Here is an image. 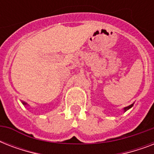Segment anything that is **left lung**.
Masks as SVG:
<instances>
[{
	"instance_id": "8db88e82",
	"label": "left lung",
	"mask_w": 154,
	"mask_h": 154,
	"mask_svg": "<svg viewBox=\"0 0 154 154\" xmlns=\"http://www.w3.org/2000/svg\"><path fill=\"white\" fill-rule=\"evenodd\" d=\"M133 105H134V104H132V105H129V106H127V107L125 108L124 110H125V111H126V110H128V109H130V108H131L132 106H133Z\"/></svg>"
}]
</instances>
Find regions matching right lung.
Listing matches in <instances>:
<instances>
[{"label": "right lung", "mask_w": 154, "mask_h": 154, "mask_svg": "<svg viewBox=\"0 0 154 154\" xmlns=\"http://www.w3.org/2000/svg\"><path fill=\"white\" fill-rule=\"evenodd\" d=\"M23 103V105H27V104H26V103H25V102H22Z\"/></svg>", "instance_id": "right-lung-1"}]
</instances>
